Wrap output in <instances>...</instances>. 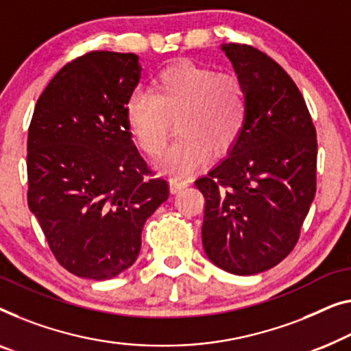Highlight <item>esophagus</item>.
Here are the masks:
<instances>
[{"label":"esophagus","mask_w":351,"mask_h":351,"mask_svg":"<svg viewBox=\"0 0 351 351\" xmlns=\"http://www.w3.org/2000/svg\"><path fill=\"white\" fill-rule=\"evenodd\" d=\"M188 185H190V182H188V180L172 179V180L169 182V190H171L172 195H174V193L182 191V190H184V188H186Z\"/></svg>","instance_id":"34e87169"}]
</instances>
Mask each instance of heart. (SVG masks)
Here are the masks:
<instances>
[{"mask_svg":"<svg viewBox=\"0 0 351 351\" xmlns=\"http://www.w3.org/2000/svg\"><path fill=\"white\" fill-rule=\"evenodd\" d=\"M247 119V95L234 74L180 62L161 71L154 91L136 90L126 101V120L147 155L158 156L172 120L179 138L156 163L166 176L184 179L204 166L212 154L230 150Z\"/></svg>","mask_w":351,"mask_h":351,"instance_id":"heart-1","label":"heart"}]
</instances>
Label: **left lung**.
<instances>
[{"label":"left lung","mask_w":351,"mask_h":351,"mask_svg":"<svg viewBox=\"0 0 351 351\" xmlns=\"http://www.w3.org/2000/svg\"><path fill=\"white\" fill-rule=\"evenodd\" d=\"M247 95V119L228 155L196 180L204 195L209 260L253 276L285 260L317 190V131L280 64L243 44H221Z\"/></svg>","instance_id":"8db88e82"}]
</instances>
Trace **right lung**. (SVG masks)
<instances>
[{
	"instance_id": "right-lung-1",
	"label": "right lung",
	"mask_w": 351,
	"mask_h": 351,
	"mask_svg": "<svg viewBox=\"0 0 351 351\" xmlns=\"http://www.w3.org/2000/svg\"><path fill=\"white\" fill-rule=\"evenodd\" d=\"M134 53L90 52L63 66L28 130V207L74 276L109 280L131 267L141 232L169 196L133 142L126 101L141 79Z\"/></svg>"
}]
</instances>
